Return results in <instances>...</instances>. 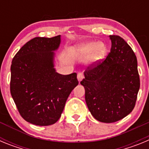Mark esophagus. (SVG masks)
<instances>
[{"instance_id": "1", "label": "esophagus", "mask_w": 149, "mask_h": 149, "mask_svg": "<svg viewBox=\"0 0 149 149\" xmlns=\"http://www.w3.org/2000/svg\"><path fill=\"white\" fill-rule=\"evenodd\" d=\"M83 78H84V74L82 72H78L77 73V80H78L79 82L82 81Z\"/></svg>"}]
</instances>
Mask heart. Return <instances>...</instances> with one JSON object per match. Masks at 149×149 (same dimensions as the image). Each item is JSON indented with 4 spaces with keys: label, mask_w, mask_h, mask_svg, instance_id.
I'll use <instances>...</instances> for the list:
<instances>
[{
    "label": "heart",
    "mask_w": 149,
    "mask_h": 149,
    "mask_svg": "<svg viewBox=\"0 0 149 149\" xmlns=\"http://www.w3.org/2000/svg\"><path fill=\"white\" fill-rule=\"evenodd\" d=\"M92 54V58L94 60H99L104 58L107 52V47L102 42H90L82 45L77 48V55L81 57H86Z\"/></svg>",
    "instance_id": "b5f03b06"
}]
</instances>
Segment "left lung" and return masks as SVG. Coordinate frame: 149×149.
Here are the masks:
<instances>
[{
  "label": "left lung",
  "instance_id": "obj_1",
  "mask_svg": "<svg viewBox=\"0 0 149 149\" xmlns=\"http://www.w3.org/2000/svg\"><path fill=\"white\" fill-rule=\"evenodd\" d=\"M110 38L111 49L106 59L88 67L81 82L91 114L105 123L117 122L131 113L140 86L132 48L119 36Z\"/></svg>",
  "mask_w": 149,
  "mask_h": 149
}]
</instances>
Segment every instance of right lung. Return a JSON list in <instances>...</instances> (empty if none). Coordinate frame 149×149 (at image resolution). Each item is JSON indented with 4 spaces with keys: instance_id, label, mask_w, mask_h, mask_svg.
Wrapping results in <instances>:
<instances>
[{
    "instance_id": "add662e5",
    "label": "right lung",
    "mask_w": 149,
    "mask_h": 149,
    "mask_svg": "<svg viewBox=\"0 0 149 149\" xmlns=\"http://www.w3.org/2000/svg\"><path fill=\"white\" fill-rule=\"evenodd\" d=\"M60 43V35L35 37L12 61L11 95L22 118L36 125L57 122L68 95L78 84L76 73L63 75L54 68V51Z\"/></svg>"
}]
</instances>
